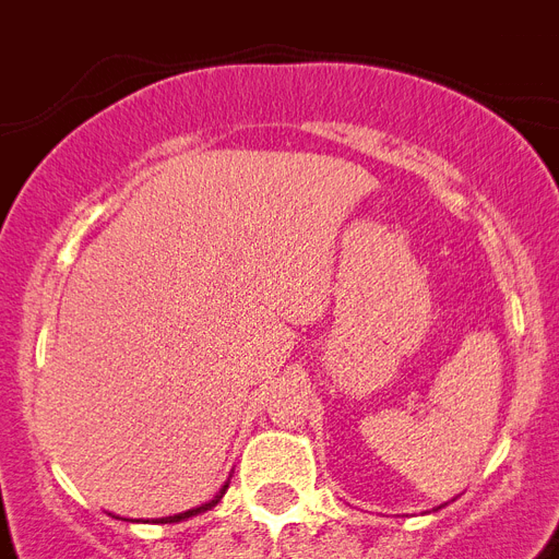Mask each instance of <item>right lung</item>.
Listing matches in <instances>:
<instances>
[{
  "label": "right lung",
  "instance_id": "obj_1",
  "mask_svg": "<svg viewBox=\"0 0 559 559\" xmlns=\"http://www.w3.org/2000/svg\"><path fill=\"white\" fill-rule=\"evenodd\" d=\"M226 487H228V485H223V490H219V493L214 496V499H211V502L200 504V508H191V511H186V513H174V516H162L159 522H182V520H188V516H197V513L211 511V508H214V504H217L219 499H223V493H226Z\"/></svg>",
  "mask_w": 559,
  "mask_h": 559
}]
</instances>
